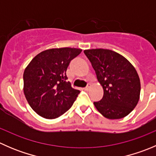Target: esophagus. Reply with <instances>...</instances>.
<instances>
[{"mask_svg":"<svg viewBox=\"0 0 156 156\" xmlns=\"http://www.w3.org/2000/svg\"><path fill=\"white\" fill-rule=\"evenodd\" d=\"M90 84H87V86L84 88V90H88L90 89Z\"/></svg>","mask_w":156,"mask_h":156,"instance_id":"esophagus-1","label":"esophagus"}]
</instances>
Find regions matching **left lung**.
<instances>
[{"label": "left lung", "mask_w": 156, "mask_h": 156, "mask_svg": "<svg viewBox=\"0 0 156 156\" xmlns=\"http://www.w3.org/2000/svg\"><path fill=\"white\" fill-rule=\"evenodd\" d=\"M103 89L96 108L108 119H120L136 107L140 95V81L134 66L122 55L107 49L84 51Z\"/></svg>", "instance_id": "8db88e82"}]
</instances>
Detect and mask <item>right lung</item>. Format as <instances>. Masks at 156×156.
Here are the masks:
<instances>
[{
  "mask_svg": "<svg viewBox=\"0 0 156 156\" xmlns=\"http://www.w3.org/2000/svg\"><path fill=\"white\" fill-rule=\"evenodd\" d=\"M81 50L71 48L48 49L34 56L25 69V97L38 115L54 119L72 107L80 91L67 81L66 70L70 61Z\"/></svg>",
  "mask_w": 156,
  "mask_h": 156,
  "instance_id": "obj_1",
  "label": "right lung"
}]
</instances>
